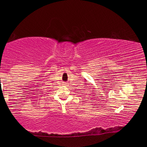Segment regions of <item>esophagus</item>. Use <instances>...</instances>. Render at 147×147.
<instances>
[{
  "mask_svg": "<svg viewBox=\"0 0 147 147\" xmlns=\"http://www.w3.org/2000/svg\"><path fill=\"white\" fill-rule=\"evenodd\" d=\"M64 85H65V86H68V84H67V83H66V82H65V83H64Z\"/></svg>",
  "mask_w": 147,
  "mask_h": 147,
  "instance_id": "obj_1",
  "label": "esophagus"
}]
</instances>
